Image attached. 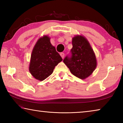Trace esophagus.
<instances>
[{
  "instance_id": "obj_1",
  "label": "esophagus",
  "mask_w": 123,
  "mask_h": 123,
  "mask_svg": "<svg viewBox=\"0 0 123 123\" xmlns=\"http://www.w3.org/2000/svg\"><path fill=\"white\" fill-rule=\"evenodd\" d=\"M60 55H61V56L62 59H63L64 56V54L63 53H60Z\"/></svg>"
}]
</instances>
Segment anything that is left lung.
<instances>
[{
  "label": "left lung",
  "mask_w": 123,
  "mask_h": 123,
  "mask_svg": "<svg viewBox=\"0 0 123 123\" xmlns=\"http://www.w3.org/2000/svg\"><path fill=\"white\" fill-rule=\"evenodd\" d=\"M72 45V55L66 56L63 62L72 74L84 80L96 68V56L88 41L82 35H75L73 37Z\"/></svg>",
  "instance_id": "8db88e82"
}]
</instances>
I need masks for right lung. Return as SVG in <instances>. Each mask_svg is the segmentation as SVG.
<instances>
[{
  "label": "right lung",
  "instance_id": "add662e5",
  "mask_svg": "<svg viewBox=\"0 0 123 123\" xmlns=\"http://www.w3.org/2000/svg\"><path fill=\"white\" fill-rule=\"evenodd\" d=\"M62 61L55 47L50 43V38L44 35L35 44L31 55L29 70L36 80L43 81L53 73L55 66Z\"/></svg>",
  "mask_w": 123,
  "mask_h": 123
}]
</instances>
